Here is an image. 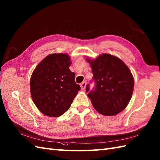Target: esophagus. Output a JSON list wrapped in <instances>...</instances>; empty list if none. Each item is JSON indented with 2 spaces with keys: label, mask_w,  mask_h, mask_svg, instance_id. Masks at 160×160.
<instances>
[{
  "label": "esophagus",
  "mask_w": 160,
  "mask_h": 160,
  "mask_svg": "<svg viewBox=\"0 0 160 160\" xmlns=\"http://www.w3.org/2000/svg\"><path fill=\"white\" fill-rule=\"evenodd\" d=\"M86 84H87V82H82V83H81L80 87H81V89H82V90H84V89H85Z\"/></svg>",
  "instance_id": "1"
}]
</instances>
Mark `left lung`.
I'll return each instance as SVG.
<instances>
[{"label":"left lung","mask_w":160,"mask_h":160,"mask_svg":"<svg viewBox=\"0 0 160 160\" xmlns=\"http://www.w3.org/2000/svg\"><path fill=\"white\" fill-rule=\"evenodd\" d=\"M92 69L94 89L87 92L93 107L104 115H114L123 111L130 101L134 79L128 67L120 58L103 53L96 59L87 58Z\"/></svg>","instance_id":"left-lung-1"}]
</instances>
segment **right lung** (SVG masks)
Returning <instances> with one entry per match:
<instances>
[{
  "instance_id": "1",
  "label": "right lung",
  "mask_w": 160,
  "mask_h": 160,
  "mask_svg": "<svg viewBox=\"0 0 160 160\" xmlns=\"http://www.w3.org/2000/svg\"><path fill=\"white\" fill-rule=\"evenodd\" d=\"M71 58L67 53H52L45 58L33 71L30 79L32 100L47 116L59 117L69 109L80 90L69 69Z\"/></svg>"
}]
</instances>
